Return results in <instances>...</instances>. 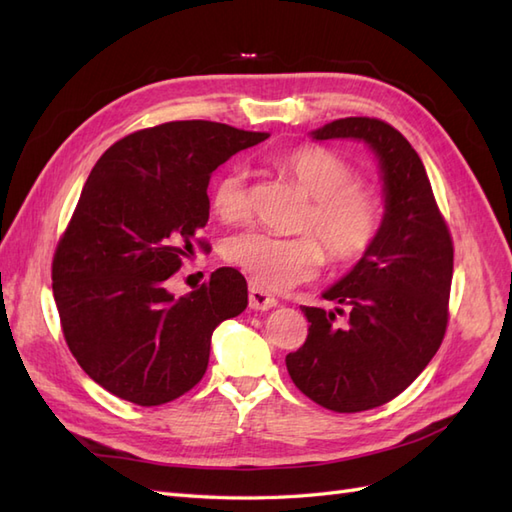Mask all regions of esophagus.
Listing matches in <instances>:
<instances>
[{"instance_id": "obj_1", "label": "esophagus", "mask_w": 512, "mask_h": 512, "mask_svg": "<svg viewBox=\"0 0 512 512\" xmlns=\"http://www.w3.org/2000/svg\"><path fill=\"white\" fill-rule=\"evenodd\" d=\"M248 305H251L253 310H270V307L277 305V299L255 281H248Z\"/></svg>"}]
</instances>
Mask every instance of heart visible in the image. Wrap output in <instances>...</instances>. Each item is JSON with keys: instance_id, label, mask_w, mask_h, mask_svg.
Segmentation results:
<instances>
[{"instance_id": "1", "label": "heart", "mask_w": 512, "mask_h": 512, "mask_svg": "<svg viewBox=\"0 0 512 512\" xmlns=\"http://www.w3.org/2000/svg\"><path fill=\"white\" fill-rule=\"evenodd\" d=\"M277 168L310 196L296 237L244 231L224 244V259L242 268L268 290H285L310 281L325 264V248L334 266L358 264L373 251L384 231V200L373 187L358 183V170L323 146H303L281 154ZM211 207L224 222H242L251 211L246 174L224 172L211 189Z\"/></svg>"}]
</instances>
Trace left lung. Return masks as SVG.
Segmentation results:
<instances>
[{
  "instance_id": "obj_1",
  "label": "left lung",
  "mask_w": 512,
  "mask_h": 512,
  "mask_svg": "<svg viewBox=\"0 0 512 512\" xmlns=\"http://www.w3.org/2000/svg\"><path fill=\"white\" fill-rule=\"evenodd\" d=\"M314 139H362L382 163L386 220L373 251L323 296L336 312L301 307L310 329L285 355L294 386L318 406L362 412L401 395L430 364L449 323L454 242L423 161L397 128L344 117ZM338 315H347L342 324Z\"/></svg>"
}]
</instances>
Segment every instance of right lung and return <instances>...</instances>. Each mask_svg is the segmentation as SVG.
I'll use <instances>...</instances> for the list:
<instances>
[{"label": "right lung", "mask_w": 512, "mask_h": 512, "mask_svg": "<svg viewBox=\"0 0 512 512\" xmlns=\"http://www.w3.org/2000/svg\"><path fill=\"white\" fill-rule=\"evenodd\" d=\"M268 139L185 120L141 128L106 150L87 178L52 259V290L71 355L95 384L137 406L192 390L211 334L248 305L246 279L218 268L192 294L165 290L209 220L211 172Z\"/></svg>", "instance_id": "obj_1"}]
</instances>
